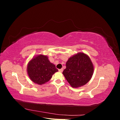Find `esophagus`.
I'll use <instances>...</instances> for the list:
<instances>
[{
    "label": "esophagus",
    "instance_id": "34e87169",
    "mask_svg": "<svg viewBox=\"0 0 120 120\" xmlns=\"http://www.w3.org/2000/svg\"><path fill=\"white\" fill-rule=\"evenodd\" d=\"M59 71L60 72H63V68H61V69H59Z\"/></svg>",
    "mask_w": 120,
    "mask_h": 120
}]
</instances>
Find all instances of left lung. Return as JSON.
I'll return each mask as SVG.
<instances>
[{
  "label": "left lung",
  "instance_id": "8db88e82",
  "mask_svg": "<svg viewBox=\"0 0 120 120\" xmlns=\"http://www.w3.org/2000/svg\"><path fill=\"white\" fill-rule=\"evenodd\" d=\"M93 71L94 66L90 58L84 53L79 52L68 60L63 74L72 87L78 88L90 80Z\"/></svg>",
  "mask_w": 120,
  "mask_h": 120
}]
</instances>
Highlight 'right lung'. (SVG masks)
Returning a JSON list of instances; mask_svg holds the SVG:
<instances>
[{
	"label": "right lung",
	"instance_id": "obj_1",
	"mask_svg": "<svg viewBox=\"0 0 120 120\" xmlns=\"http://www.w3.org/2000/svg\"><path fill=\"white\" fill-rule=\"evenodd\" d=\"M27 71L31 80L41 85L49 81L58 70L50 62L48 56L40 54L28 63Z\"/></svg>",
	"mask_w": 120,
	"mask_h": 120
}]
</instances>
